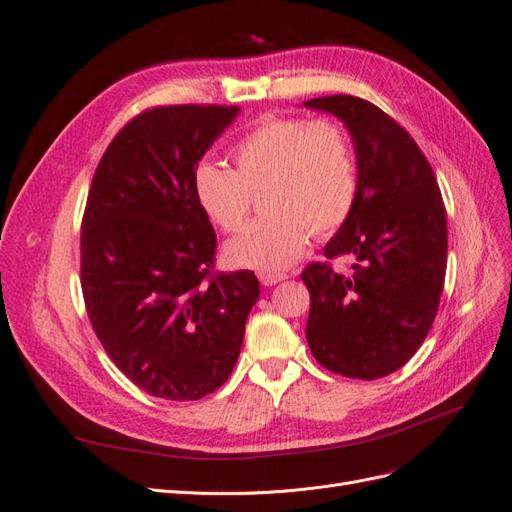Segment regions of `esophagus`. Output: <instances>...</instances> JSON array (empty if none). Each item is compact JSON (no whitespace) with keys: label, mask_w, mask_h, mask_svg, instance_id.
<instances>
[{"label":"esophagus","mask_w":512,"mask_h":512,"mask_svg":"<svg viewBox=\"0 0 512 512\" xmlns=\"http://www.w3.org/2000/svg\"><path fill=\"white\" fill-rule=\"evenodd\" d=\"M258 277H260V282L265 284V286H275V284H280V282L286 280L284 273H260Z\"/></svg>","instance_id":"34e87169"}]
</instances>
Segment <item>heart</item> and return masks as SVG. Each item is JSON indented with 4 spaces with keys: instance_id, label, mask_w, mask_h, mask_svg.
Wrapping results in <instances>:
<instances>
[{
    "instance_id": "b5f03b06",
    "label": "heart",
    "mask_w": 512,
    "mask_h": 512,
    "mask_svg": "<svg viewBox=\"0 0 512 512\" xmlns=\"http://www.w3.org/2000/svg\"><path fill=\"white\" fill-rule=\"evenodd\" d=\"M235 170L200 160L192 192L209 222L235 232L250 194H260L262 218L247 224L224 247L226 262L262 273L284 271L316 235L342 226L359 194V175L346 134L335 123L267 117L230 151Z\"/></svg>"
}]
</instances>
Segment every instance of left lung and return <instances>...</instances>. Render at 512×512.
Instances as JSON below:
<instances>
[{"instance_id": "obj_1", "label": "left lung", "mask_w": 512, "mask_h": 512, "mask_svg": "<svg viewBox=\"0 0 512 512\" xmlns=\"http://www.w3.org/2000/svg\"><path fill=\"white\" fill-rule=\"evenodd\" d=\"M303 106L344 121L359 194L324 256H350L352 273L312 262L303 273L312 307L305 337L335 374L376 380L404 367L436 318L446 273V209L414 138L367 100L324 96Z\"/></svg>"}]
</instances>
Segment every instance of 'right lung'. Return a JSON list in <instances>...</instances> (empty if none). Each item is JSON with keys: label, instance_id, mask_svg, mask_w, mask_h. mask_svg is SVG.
Segmentation results:
<instances>
[{"label": "right lung", "instance_id": "right-lung-1", "mask_svg": "<svg viewBox=\"0 0 512 512\" xmlns=\"http://www.w3.org/2000/svg\"><path fill=\"white\" fill-rule=\"evenodd\" d=\"M239 106H158L108 145L81 228L87 316L138 389L170 401L213 393L235 367L260 297L254 271L213 275L215 232L192 170Z\"/></svg>", "mask_w": 512, "mask_h": 512}]
</instances>
